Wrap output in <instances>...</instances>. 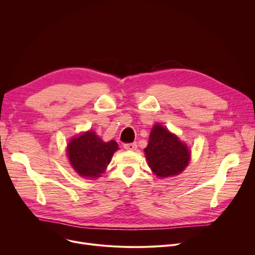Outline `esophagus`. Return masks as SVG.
I'll return each instance as SVG.
<instances>
[{
	"label": "esophagus",
	"instance_id": "1",
	"mask_svg": "<svg viewBox=\"0 0 255 255\" xmlns=\"http://www.w3.org/2000/svg\"><path fill=\"white\" fill-rule=\"evenodd\" d=\"M124 148H125L126 150H128V151H134V150H136V148H137V144H136V142L125 143V144H124Z\"/></svg>",
	"mask_w": 255,
	"mask_h": 255
}]
</instances>
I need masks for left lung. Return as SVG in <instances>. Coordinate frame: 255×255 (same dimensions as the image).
<instances>
[{"instance_id":"left-lung-1","label":"left lung","mask_w":255,"mask_h":255,"mask_svg":"<svg viewBox=\"0 0 255 255\" xmlns=\"http://www.w3.org/2000/svg\"><path fill=\"white\" fill-rule=\"evenodd\" d=\"M143 151L149 167L158 178L178 176L188 165L191 155L186 143L160 124L152 128Z\"/></svg>"}]
</instances>
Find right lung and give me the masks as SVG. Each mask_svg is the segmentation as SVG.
<instances>
[{"label": "right lung", "mask_w": 255, "mask_h": 255, "mask_svg": "<svg viewBox=\"0 0 255 255\" xmlns=\"http://www.w3.org/2000/svg\"><path fill=\"white\" fill-rule=\"evenodd\" d=\"M118 149L115 140L104 142L95 131L90 130L71 138L67 144V157L80 177L96 179L105 171Z\"/></svg>", "instance_id": "obj_1"}]
</instances>
